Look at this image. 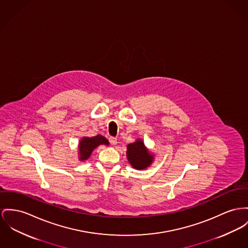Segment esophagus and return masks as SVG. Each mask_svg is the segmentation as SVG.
Masks as SVG:
<instances>
[{"mask_svg": "<svg viewBox=\"0 0 248 248\" xmlns=\"http://www.w3.org/2000/svg\"><path fill=\"white\" fill-rule=\"evenodd\" d=\"M109 142L111 143V145L112 146H115V145H116V143H117V139H116V137H110L109 138Z\"/></svg>", "mask_w": 248, "mask_h": 248, "instance_id": "1", "label": "esophagus"}]
</instances>
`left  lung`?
<instances>
[{"mask_svg":"<svg viewBox=\"0 0 248 248\" xmlns=\"http://www.w3.org/2000/svg\"><path fill=\"white\" fill-rule=\"evenodd\" d=\"M127 157L130 164L136 169L147 168L153 159L141 140H136V142L127 146Z\"/></svg>","mask_w":248,"mask_h":248,"instance_id":"obj_1","label":"left lung"}]
</instances>
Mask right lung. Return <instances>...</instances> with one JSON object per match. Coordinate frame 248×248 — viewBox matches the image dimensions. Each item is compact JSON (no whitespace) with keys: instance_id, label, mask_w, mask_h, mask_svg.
Segmentation results:
<instances>
[{"instance_id":"add662e5","label":"right lung","mask_w":248,"mask_h":248,"mask_svg":"<svg viewBox=\"0 0 248 248\" xmlns=\"http://www.w3.org/2000/svg\"><path fill=\"white\" fill-rule=\"evenodd\" d=\"M108 145L109 142L102 135H97L93 137H83L79 145L80 160H86L91 155L93 149H96L99 145Z\"/></svg>"}]
</instances>
